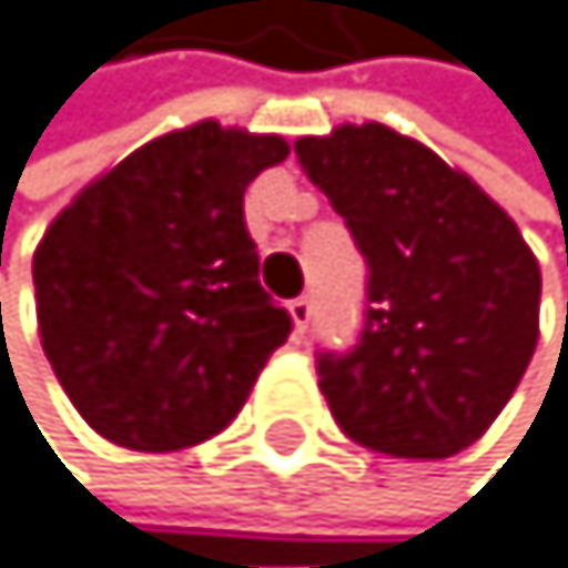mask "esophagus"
I'll use <instances>...</instances> for the list:
<instances>
[{"label":"esophagus","mask_w":568,"mask_h":568,"mask_svg":"<svg viewBox=\"0 0 568 568\" xmlns=\"http://www.w3.org/2000/svg\"><path fill=\"white\" fill-rule=\"evenodd\" d=\"M290 315H293V329L304 336L307 326H312V296H296V301H290Z\"/></svg>","instance_id":"1"}]
</instances>
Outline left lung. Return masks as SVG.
I'll use <instances>...</instances> for the list:
<instances>
[{"label":"left lung","mask_w":568,"mask_h":568,"mask_svg":"<svg viewBox=\"0 0 568 568\" xmlns=\"http://www.w3.org/2000/svg\"><path fill=\"white\" fill-rule=\"evenodd\" d=\"M366 256L352 352H318L341 432L373 453L442 460L486 435L540 336V264L471 176L381 122L293 144Z\"/></svg>","instance_id":"obj_1"}]
</instances>
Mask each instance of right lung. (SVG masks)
I'll return each instance as SVG.
<instances>
[{
    "instance_id": "right-lung-1",
    "label": "right lung",
    "mask_w": 568,
    "mask_h": 568,
    "mask_svg": "<svg viewBox=\"0 0 568 568\" xmlns=\"http://www.w3.org/2000/svg\"><path fill=\"white\" fill-rule=\"evenodd\" d=\"M286 155L275 133L206 119L136 148L45 227L42 352L97 435L173 453L239 417L293 329L242 221L250 181Z\"/></svg>"
}]
</instances>
